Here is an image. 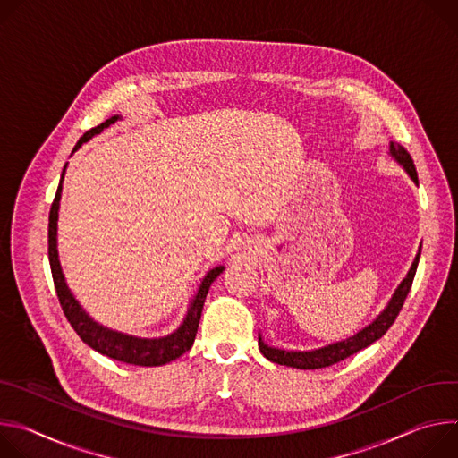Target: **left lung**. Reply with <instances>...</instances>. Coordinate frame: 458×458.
Wrapping results in <instances>:
<instances>
[{"label": "left lung", "mask_w": 458, "mask_h": 458, "mask_svg": "<svg viewBox=\"0 0 458 458\" xmlns=\"http://www.w3.org/2000/svg\"><path fill=\"white\" fill-rule=\"evenodd\" d=\"M389 150H391V155L394 157V160L405 171H408V174L413 178V182L419 183L417 169H415L413 158L410 157V152L405 150L402 145H394V143H391ZM420 249H419V255H417L408 276L402 280V284L394 291L391 301L387 303V308L382 311V315L371 326H368L366 329H362L360 333H357L347 340L331 344V345L317 349V351H303V352L301 351H282V349L269 347V345L264 344L262 336H259V345H260V351H262L264 357L267 360L275 362V364L287 366V368L322 369V368H329L333 364H338V362L345 360L347 357H351V354L359 352L360 349H364V347L371 345L373 342H377L378 338H382L387 333V329L393 326V322L396 320L405 298H408V294H410V289L413 285V278H415V273H417V266H419V260H420Z\"/></svg>", "instance_id": "8db88e82"}]
</instances>
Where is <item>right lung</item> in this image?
I'll return each instance as SVG.
<instances>
[{
  "instance_id": "add662e5",
  "label": "right lung",
  "mask_w": 458,
  "mask_h": 458,
  "mask_svg": "<svg viewBox=\"0 0 458 458\" xmlns=\"http://www.w3.org/2000/svg\"><path fill=\"white\" fill-rule=\"evenodd\" d=\"M116 120H118V116H113V118L106 120L104 123H99L98 127H92L90 131H87L78 140L74 150L81 143L90 140L94 134L101 132L106 127L114 123ZM64 173H65V169H64ZM64 173H62V180H60L55 201H53V206H50V213H48V264H50V273H53L60 306H62L64 315L67 317L69 324L72 326V329L78 333V336L89 347H92L94 351H98L101 354H106V357H109V359H114V360H120L125 364H132V366H147V368L164 366L171 360H176L185 351H189L192 347L196 331H198V324L201 318V310H203V303H206L209 287L216 280V276L224 271V267H215L213 271L208 273L206 278H203L194 300L191 301V308L187 311L183 324L178 327V331H174L173 335H169L165 338H155V340L136 338V336H129V335H123L118 331H111L104 326H98L92 318H89V315L80 308V303L71 294V291L65 284L62 267H60V260H58L56 222H58V209H60V198H62Z\"/></svg>"
}]
</instances>
